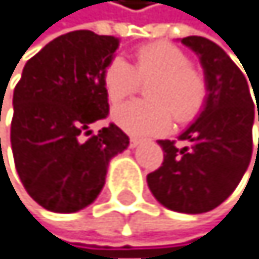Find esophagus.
I'll list each match as a JSON object with an SVG mask.
<instances>
[{
  "mask_svg": "<svg viewBox=\"0 0 259 259\" xmlns=\"http://www.w3.org/2000/svg\"><path fill=\"white\" fill-rule=\"evenodd\" d=\"M140 142H142V140H140V139H137V137H132V139H131V147L134 149V147H137Z\"/></svg>",
  "mask_w": 259,
  "mask_h": 259,
  "instance_id": "34e87169",
  "label": "esophagus"
}]
</instances>
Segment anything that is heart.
Returning a JSON list of instances; mask_svg holds the SVG:
<instances>
[{
  "instance_id": "heart-1",
  "label": "heart",
  "mask_w": 259,
  "mask_h": 259,
  "mask_svg": "<svg viewBox=\"0 0 259 259\" xmlns=\"http://www.w3.org/2000/svg\"><path fill=\"white\" fill-rule=\"evenodd\" d=\"M147 101H131L115 107L112 119L132 135H160L177 122L197 119L208 99L203 72L190 64L185 51L170 42H150L135 51L134 64L114 56L104 66L101 79L110 104H119L147 82Z\"/></svg>"
}]
</instances>
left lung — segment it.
<instances>
[{
	"label": "left lung",
	"instance_id": "left-lung-1",
	"mask_svg": "<svg viewBox=\"0 0 259 259\" xmlns=\"http://www.w3.org/2000/svg\"><path fill=\"white\" fill-rule=\"evenodd\" d=\"M182 42L198 54L208 99L198 119L179 137L190 145L177 149L174 140H158L163 162L147 175V183L168 210L205 213L222 205L245 175L253 153L256 112L251 82H246L240 67L218 44L201 36L183 37ZM253 92L258 101L256 91Z\"/></svg>",
	"mask_w": 259,
	"mask_h": 259
}]
</instances>
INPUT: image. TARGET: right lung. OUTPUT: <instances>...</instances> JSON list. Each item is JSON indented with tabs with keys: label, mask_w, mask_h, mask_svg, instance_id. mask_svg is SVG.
<instances>
[{
	"label": "right lung",
	"mask_w": 259,
	"mask_h": 259,
	"mask_svg": "<svg viewBox=\"0 0 259 259\" xmlns=\"http://www.w3.org/2000/svg\"><path fill=\"white\" fill-rule=\"evenodd\" d=\"M117 48L114 36L67 32L26 62L14 87V165L29 197L49 211L91 205L106 183L109 160L128 147L115 124L97 135L89 128L109 114L101 74Z\"/></svg>",
	"instance_id": "obj_1"
}]
</instances>
